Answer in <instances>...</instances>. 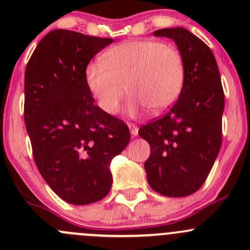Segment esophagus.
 Segmentation results:
<instances>
[{
  "instance_id": "34e87169",
  "label": "esophagus",
  "mask_w": 250,
  "mask_h": 250,
  "mask_svg": "<svg viewBox=\"0 0 250 250\" xmlns=\"http://www.w3.org/2000/svg\"><path fill=\"white\" fill-rule=\"evenodd\" d=\"M128 127H129L130 129V134L133 135V137H137L138 135V127L135 125H133V123H129L128 125Z\"/></svg>"
}]
</instances>
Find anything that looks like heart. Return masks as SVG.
<instances>
[{"mask_svg":"<svg viewBox=\"0 0 250 250\" xmlns=\"http://www.w3.org/2000/svg\"><path fill=\"white\" fill-rule=\"evenodd\" d=\"M185 66L180 50L156 40H130L112 47L103 62H92L84 71L85 83L99 107L116 115L125 95H132L127 106L135 116L144 107L162 112L180 95Z\"/></svg>","mask_w":250,"mask_h":250,"instance_id":"1","label":"heart"}]
</instances>
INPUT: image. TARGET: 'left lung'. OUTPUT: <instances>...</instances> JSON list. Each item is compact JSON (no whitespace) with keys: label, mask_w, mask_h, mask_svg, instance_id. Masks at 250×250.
I'll use <instances>...</instances> for the list:
<instances>
[{"label":"left lung","mask_w":250,"mask_h":250,"mask_svg":"<svg viewBox=\"0 0 250 250\" xmlns=\"http://www.w3.org/2000/svg\"><path fill=\"white\" fill-rule=\"evenodd\" d=\"M153 36L175 42L185 77L170 110L139 129L151 147L145 170L156 192L184 197L200 190L218 157L225 95L215 57L202 40L184 27L157 30Z\"/></svg>","instance_id":"8db88e82"}]
</instances>
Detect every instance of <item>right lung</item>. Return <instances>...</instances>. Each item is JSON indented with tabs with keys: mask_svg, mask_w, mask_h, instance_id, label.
I'll use <instances>...</instances> for the list:
<instances>
[{
	"mask_svg": "<svg viewBox=\"0 0 250 250\" xmlns=\"http://www.w3.org/2000/svg\"><path fill=\"white\" fill-rule=\"evenodd\" d=\"M112 39L53 30L25 70L24 120L34 160L65 202H98L112 184L111 160L130 140L128 125L94 104L85 83L90 60Z\"/></svg>",
	"mask_w": 250,
	"mask_h": 250,
	"instance_id": "obj_1",
	"label": "right lung"
}]
</instances>
